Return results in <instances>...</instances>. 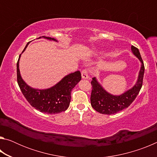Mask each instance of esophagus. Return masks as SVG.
I'll return each instance as SVG.
<instances>
[{
    "instance_id": "esophagus-1",
    "label": "esophagus",
    "mask_w": 157,
    "mask_h": 157,
    "mask_svg": "<svg viewBox=\"0 0 157 157\" xmlns=\"http://www.w3.org/2000/svg\"><path fill=\"white\" fill-rule=\"evenodd\" d=\"M82 78L83 79H89V74H88V71L86 69H84V70L82 71Z\"/></svg>"
}]
</instances>
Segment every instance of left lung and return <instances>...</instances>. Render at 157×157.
<instances>
[{
  "mask_svg": "<svg viewBox=\"0 0 157 157\" xmlns=\"http://www.w3.org/2000/svg\"><path fill=\"white\" fill-rule=\"evenodd\" d=\"M132 52L141 62V67L139 72L136 84L131 89L121 95H113L109 94L100 86L95 78L91 82L92 90L91 95V104L92 107L98 112L102 114L116 113L124 109L127 108L132 104L139 94L143 85V75H144L145 66L142 57L140 56L139 49L132 46Z\"/></svg>",
  "mask_w": 157,
  "mask_h": 157,
  "instance_id": "8db88e82",
  "label": "left lung"
}]
</instances>
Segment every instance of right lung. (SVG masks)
I'll return each instance as SVG.
<instances>
[{
  "instance_id": "obj_1",
  "label": "right lung",
  "mask_w": 157,
  "mask_h": 157,
  "mask_svg": "<svg viewBox=\"0 0 157 157\" xmlns=\"http://www.w3.org/2000/svg\"><path fill=\"white\" fill-rule=\"evenodd\" d=\"M44 37L50 40L56 41L50 37ZM28 44L23 52L27 48ZM20 57L17 63V82L21 92L32 107L41 112L50 114L59 113L67 109L71 99V91L82 79L80 71H78L66 75L59 83L50 89L44 90L33 89L26 84L21 77L18 68Z\"/></svg>"
}]
</instances>
